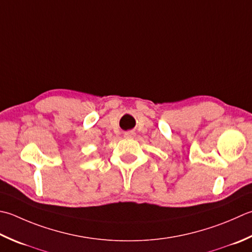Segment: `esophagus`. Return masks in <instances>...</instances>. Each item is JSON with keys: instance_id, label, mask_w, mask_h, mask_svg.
<instances>
[{"instance_id": "1", "label": "esophagus", "mask_w": 252, "mask_h": 252, "mask_svg": "<svg viewBox=\"0 0 252 252\" xmlns=\"http://www.w3.org/2000/svg\"><path fill=\"white\" fill-rule=\"evenodd\" d=\"M134 136H135V133L133 131H129V132L125 133V137H126V139H133Z\"/></svg>"}]
</instances>
